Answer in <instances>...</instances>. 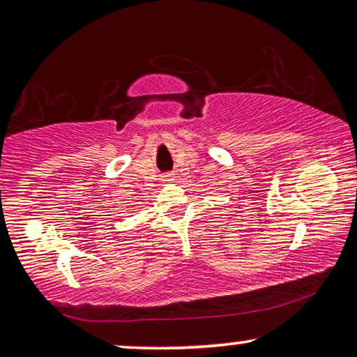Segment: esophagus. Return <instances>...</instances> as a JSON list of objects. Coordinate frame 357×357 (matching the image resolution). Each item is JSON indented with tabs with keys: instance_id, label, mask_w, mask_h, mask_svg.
<instances>
[{
	"instance_id": "esophagus-1",
	"label": "esophagus",
	"mask_w": 357,
	"mask_h": 357,
	"mask_svg": "<svg viewBox=\"0 0 357 357\" xmlns=\"http://www.w3.org/2000/svg\"><path fill=\"white\" fill-rule=\"evenodd\" d=\"M162 181H163V183H173V181H174V174H173V173H167V174H163Z\"/></svg>"
}]
</instances>
